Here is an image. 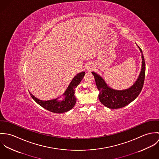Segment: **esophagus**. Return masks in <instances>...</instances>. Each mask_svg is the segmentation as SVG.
<instances>
[{"label":"esophagus","mask_w":159,"mask_h":159,"mask_svg":"<svg viewBox=\"0 0 159 159\" xmlns=\"http://www.w3.org/2000/svg\"><path fill=\"white\" fill-rule=\"evenodd\" d=\"M91 70H92V68H88V70H89V71H91Z\"/></svg>","instance_id":"esophagus-1"}]
</instances>
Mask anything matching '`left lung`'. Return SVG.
Here are the masks:
<instances>
[{"mask_svg":"<svg viewBox=\"0 0 159 159\" xmlns=\"http://www.w3.org/2000/svg\"><path fill=\"white\" fill-rule=\"evenodd\" d=\"M138 47L141 53V70L136 82L130 88L122 91L113 89L108 86L104 80L100 75L95 72H92L95 80L97 88L100 91L98 94L99 100L106 107L111 109L124 107L133 102L142 90L145 78L146 66L143 51L138 46Z\"/></svg>","mask_w":159,"mask_h":159,"instance_id":"left-lung-1","label":"left lung"}]
</instances>
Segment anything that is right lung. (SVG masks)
<instances>
[{"instance_id":"obj_1","label":"right lung","mask_w":159,"mask_h":159,"mask_svg":"<svg viewBox=\"0 0 159 159\" xmlns=\"http://www.w3.org/2000/svg\"><path fill=\"white\" fill-rule=\"evenodd\" d=\"M84 75L85 72L82 71L77 74L73 78L70 83L67 90L62 95L65 96V98L62 101H58L57 98L44 101L35 97L30 92V95L39 105L51 112L54 113H64L67 112L73 108L76 103V98L74 95L75 89L80 83Z\"/></svg>"}]
</instances>
